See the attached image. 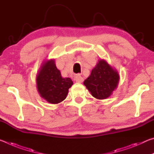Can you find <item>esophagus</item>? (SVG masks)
<instances>
[{
    "label": "esophagus",
    "mask_w": 154,
    "mask_h": 154,
    "mask_svg": "<svg viewBox=\"0 0 154 154\" xmlns=\"http://www.w3.org/2000/svg\"><path fill=\"white\" fill-rule=\"evenodd\" d=\"M75 80L77 83H82L83 82V78L80 75H77L75 77Z\"/></svg>",
    "instance_id": "esophagus-1"
}]
</instances>
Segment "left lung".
I'll use <instances>...</instances> for the list:
<instances>
[{"instance_id": "1", "label": "left lung", "mask_w": 154, "mask_h": 154, "mask_svg": "<svg viewBox=\"0 0 154 154\" xmlns=\"http://www.w3.org/2000/svg\"><path fill=\"white\" fill-rule=\"evenodd\" d=\"M119 75L105 60H99L83 84L94 97L103 100L110 96L118 87Z\"/></svg>"}]
</instances>
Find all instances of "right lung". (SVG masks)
Instances as JSON below:
<instances>
[{"instance_id": "obj_1", "label": "right lung", "mask_w": 154, "mask_h": 154, "mask_svg": "<svg viewBox=\"0 0 154 154\" xmlns=\"http://www.w3.org/2000/svg\"><path fill=\"white\" fill-rule=\"evenodd\" d=\"M36 88L40 96L51 104H58L66 98L73 84L69 77H62L57 69L55 60L43 62L36 75Z\"/></svg>"}]
</instances>
